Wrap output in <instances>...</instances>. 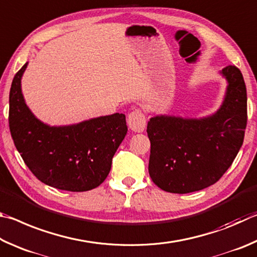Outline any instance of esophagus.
<instances>
[{"label":"esophagus","mask_w":257,"mask_h":257,"mask_svg":"<svg viewBox=\"0 0 257 257\" xmlns=\"http://www.w3.org/2000/svg\"><path fill=\"white\" fill-rule=\"evenodd\" d=\"M127 123L132 131L143 132L146 127V116L141 109H134L127 115Z\"/></svg>","instance_id":"1"}]
</instances>
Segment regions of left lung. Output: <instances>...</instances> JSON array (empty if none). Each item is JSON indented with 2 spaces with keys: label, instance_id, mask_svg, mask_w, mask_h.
<instances>
[{
  "label": "left lung",
  "instance_id": "8db88e82",
  "mask_svg": "<svg viewBox=\"0 0 257 257\" xmlns=\"http://www.w3.org/2000/svg\"><path fill=\"white\" fill-rule=\"evenodd\" d=\"M228 80L220 109L203 119L157 116L148 121L151 143L149 174L157 186L185 194L213 185L242 146L247 125L244 78L235 65L222 70Z\"/></svg>",
  "mask_w": 257,
  "mask_h": 257
}]
</instances>
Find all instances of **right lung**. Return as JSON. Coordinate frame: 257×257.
<instances>
[{
	"label": "right lung",
	"instance_id": "add662e5",
	"mask_svg": "<svg viewBox=\"0 0 257 257\" xmlns=\"http://www.w3.org/2000/svg\"><path fill=\"white\" fill-rule=\"evenodd\" d=\"M26 67L12 81L9 126L27 167L40 182L58 190L85 192L99 186L127 132L125 115L116 112L60 127L45 125L31 114L22 97Z\"/></svg>",
	"mask_w": 257,
	"mask_h": 257
}]
</instances>
